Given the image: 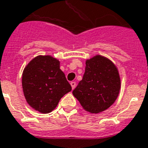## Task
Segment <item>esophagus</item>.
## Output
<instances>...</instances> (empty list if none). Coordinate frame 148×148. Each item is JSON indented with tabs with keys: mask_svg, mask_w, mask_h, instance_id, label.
<instances>
[{
	"mask_svg": "<svg viewBox=\"0 0 148 148\" xmlns=\"http://www.w3.org/2000/svg\"><path fill=\"white\" fill-rule=\"evenodd\" d=\"M71 85L72 87V89H74L75 87H76V82H75V81H71Z\"/></svg>",
	"mask_w": 148,
	"mask_h": 148,
	"instance_id": "esophagus-1",
	"label": "esophagus"
}]
</instances>
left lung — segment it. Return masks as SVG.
I'll return each mask as SVG.
<instances>
[{"label": "left lung", "instance_id": "left-lung-1", "mask_svg": "<svg viewBox=\"0 0 148 148\" xmlns=\"http://www.w3.org/2000/svg\"><path fill=\"white\" fill-rule=\"evenodd\" d=\"M120 88L117 67L110 60L97 55L86 61L83 78L73 90V95L84 110L97 114L112 105Z\"/></svg>", "mask_w": 148, "mask_h": 148}]
</instances>
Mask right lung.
<instances>
[{
    "label": "right lung",
    "instance_id": "add662e5",
    "mask_svg": "<svg viewBox=\"0 0 148 148\" xmlns=\"http://www.w3.org/2000/svg\"><path fill=\"white\" fill-rule=\"evenodd\" d=\"M22 87L29 105L44 114L52 111L71 90L60 62L51 56H38L29 63L23 72Z\"/></svg>",
    "mask_w": 148,
    "mask_h": 148
}]
</instances>
